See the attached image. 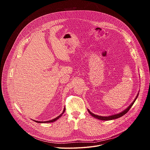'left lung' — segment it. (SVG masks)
Instances as JSON below:
<instances>
[{
  "label": "left lung",
  "instance_id": "obj_1",
  "mask_svg": "<svg viewBox=\"0 0 150 150\" xmlns=\"http://www.w3.org/2000/svg\"><path fill=\"white\" fill-rule=\"evenodd\" d=\"M138 94H137V97H136L135 99L134 100V101L131 103V104L129 107H128V108H127L126 109H125V110H123V112H122L121 113H118V114H116V115H115L109 116H98V115H96L93 114V113H91V112L88 109V112L90 113V114L92 116H93L94 117L97 118V119H99V120H113V119H117V118H119V117H122V116H123L124 115H125V114H126L128 111H129V110H130L131 108V107L133 105L134 103H135V100H137V97H138Z\"/></svg>",
  "mask_w": 150,
  "mask_h": 150
}]
</instances>
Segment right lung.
<instances>
[{
	"instance_id": "right-lung-1",
	"label": "right lung",
	"mask_w": 150,
	"mask_h": 150,
	"mask_svg": "<svg viewBox=\"0 0 150 150\" xmlns=\"http://www.w3.org/2000/svg\"><path fill=\"white\" fill-rule=\"evenodd\" d=\"M65 108H64V109H63V112L62 113V114H60L59 116H57V117H56V118H54V119H52V120H49V121H45V122H40V121H37V120H34V122H37V123H50V122H54V121H56V120H57L59 118H60L62 116V115L63 114V113L65 112Z\"/></svg>"
}]
</instances>
